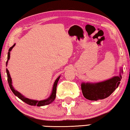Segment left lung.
<instances>
[{"instance_id": "obj_1", "label": "left lung", "mask_w": 130, "mask_h": 130, "mask_svg": "<svg viewBox=\"0 0 130 130\" xmlns=\"http://www.w3.org/2000/svg\"><path fill=\"white\" fill-rule=\"evenodd\" d=\"M122 73L123 74V69L120 67L119 76H114L100 82H83L81 88L84 97L91 101L103 100L109 97L119 86Z\"/></svg>"}]
</instances>
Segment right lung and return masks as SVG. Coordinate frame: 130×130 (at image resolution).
I'll list each match as a JSON object with an SVG mask.
<instances>
[{"label":"right lung","instance_id":"add662e5","mask_svg":"<svg viewBox=\"0 0 130 130\" xmlns=\"http://www.w3.org/2000/svg\"><path fill=\"white\" fill-rule=\"evenodd\" d=\"M16 45V43L13 44V46L9 49V52L8 53H7V60L6 61V66H7V63H8V61L9 60L10 57V52L11 50H12V48L14 47ZM6 73H7V82H8L9 87H10L11 90H12L13 93L14 94L16 95V96L18 97L19 99H20L22 101H23V102L26 103V104L30 105V106H38V107H40V106H46V105L50 104L54 101V99L56 98V88H57V83L59 82V78L60 77V76H59L58 77L56 78V80H55V82L54 83L53 86V88H52V93L50 94V96L48 97L47 99H45V100H32V99H29L28 98H26L21 93H19V92L17 91L14 88V87H13L12 85V78H11L10 75L9 74V71L7 69H6Z\"/></svg>","mask_w":130,"mask_h":130}]
</instances>
